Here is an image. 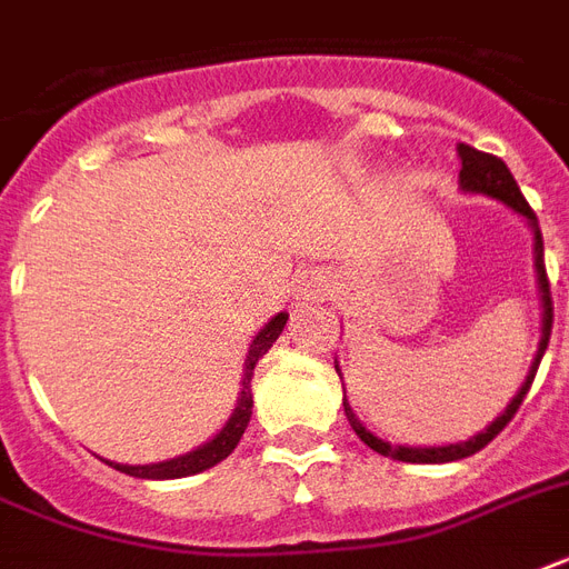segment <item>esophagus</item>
<instances>
[{
    "label": "esophagus",
    "instance_id": "1",
    "mask_svg": "<svg viewBox=\"0 0 569 569\" xmlns=\"http://www.w3.org/2000/svg\"><path fill=\"white\" fill-rule=\"evenodd\" d=\"M330 295V280L325 271H301L295 277V301L319 303Z\"/></svg>",
    "mask_w": 569,
    "mask_h": 569
}]
</instances>
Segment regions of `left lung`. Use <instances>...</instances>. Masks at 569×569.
Here are the masks:
<instances>
[{
    "label": "left lung",
    "instance_id": "left-lung-1",
    "mask_svg": "<svg viewBox=\"0 0 569 569\" xmlns=\"http://www.w3.org/2000/svg\"><path fill=\"white\" fill-rule=\"evenodd\" d=\"M458 156H460V177H458L460 191H467V194H485L490 197V200H499V203L513 209V212L520 214L522 221L529 223L531 241H535V274H538L540 307H543V312H540V342H538V355H535V360H531L529 375H526V380H522L520 389H517V396L508 401V407H505L502 413L496 416L493 422L487 425L485 431H478L476 437H469V440L446 442V446H392V442L380 440L378 433L369 431V428L357 419V413L351 410V405H348V398H342L348 422H351L357 437H360L369 449L383 455V458L405 460V463H449V460L469 458V455H476V451L485 449L487 442L493 440L496 433L502 431L505 425L513 419V413L520 410L522 398H526V392H529L531 380H535V375H538L540 360H543V351H547L549 346V333H552V298H549L547 266H543V236H540L538 214L531 212V206L526 203L520 186H517V180H513L511 171H508V164H505L502 159H496V156L490 153H478L476 147H469V144H458ZM337 372L339 378H342L339 363H337Z\"/></svg>",
    "mask_w": 569,
    "mask_h": 569
}]
</instances>
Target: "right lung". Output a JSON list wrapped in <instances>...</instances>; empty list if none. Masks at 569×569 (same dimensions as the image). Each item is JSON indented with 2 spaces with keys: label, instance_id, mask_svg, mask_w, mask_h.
<instances>
[{
  "label": "right lung",
  "instance_id": "1",
  "mask_svg": "<svg viewBox=\"0 0 569 569\" xmlns=\"http://www.w3.org/2000/svg\"><path fill=\"white\" fill-rule=\"evenodd\" d=\"M286 321H289V312H277L274 319L259 328V333L253 337L248 348V360H244V372H241V389L239 398H236V407H232L230 419L221 425V431L214 433L212 440H206L203 446L186 451L180 458L159 460V463H138V467H129V463H114V460H106L109 467H114L118 472H127L132 478H147V481H168V478H186L197 476L203 469H212L214 463H221L223 458H230L232 449L239 446L241 433L248 428L250 413H253V392H250V380H253V369L262 360V355H268V348L274 346L277 337L283 333Z\"/></svg>",
  "mask_w": 569,
  "mask_h": 569
}]
</instances>
